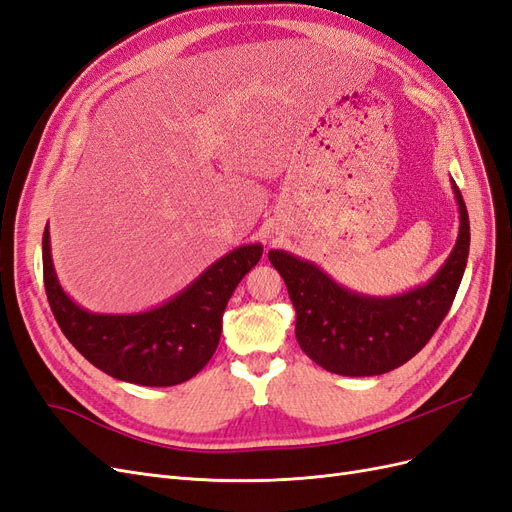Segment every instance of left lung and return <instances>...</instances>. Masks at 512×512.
<instances>
[{
	"mask_svg": "<svg viewBox=\"0 0 512 512\" xmlns=\"http://www.w3.org/2000/svg\"><path fill=\"white\" fill-rule=\"evenodd\" d=\"M459 237L451 256L425 286L397 297H363L333 282L314 262L271 250L297 312L301 350L331 374L380 376L410 361L438 331L466 271L470 220L457 183Z\"/></svg>",
	"mask_w": 512,
	"mask_h": 512,
	"instance_id": "8db88e82",
	"label": "left lung"
}]
</instances>
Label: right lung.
I'll return each mask as SVG.
<instances>
[{
    "label": "right lung",
    "mask_w": 512,
    "mask_h": 512,
    "mask_svg": "<svg viewBox=\"0 0 512 512\" xmlns=\"http://www.w3.org/2000/svg\"><path fill=\"white\" fill-rule=\"evenodd\" d=\"M262 256V245H243L181 290L143 314H94L76 305L53 269L49 226L42 237L44 290L68 342L104 374L143 386H175L194 378L220 344L228 299Z\"/></svg>",
    "instance_id": "add662e5"
}]
</instances>
